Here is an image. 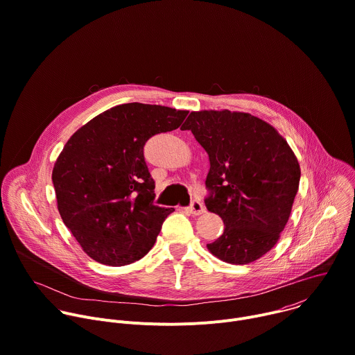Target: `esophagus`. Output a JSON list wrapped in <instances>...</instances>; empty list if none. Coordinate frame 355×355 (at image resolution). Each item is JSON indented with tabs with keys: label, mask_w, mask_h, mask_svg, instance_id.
Masks as SVG:
<instances>
[{
	"label": "esophagus",
	"mask_w": 355,
	"mask_h": 355,
	"mask_svg": "<svg viewBox=\"0 0 355 355\" xmlns=\"http://www.w3.org/2000/svg\"><path fill=\"white\" fill-rule=\"evenodd\" d=\"M188 210H189V213L193 214V216H199V214H202V213L206 211V210H205V206H203L199 200H193V202L191 203V206L188 207Z\"/></svg>",
	"instance_id": "esophagus-1"
}]
</instances>
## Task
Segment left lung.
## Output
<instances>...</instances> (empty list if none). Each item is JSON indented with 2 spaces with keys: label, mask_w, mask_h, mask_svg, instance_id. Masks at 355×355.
<instances>
[{
  "label": "left lung",
  "mask_w": 355,
  "mask_h": 355,
  "mask_svg": "<svg viewBox=\"0 0 355 355\" xmlns=\"http://www.w3.org/2000/svg\"><path fill=\"white\" fill-rule=\"evenodd\" d=\"M181 130H189L209 156L205 205L224 223L207 250L227 263L255 262L276 245L288 221L301 177L294 152L248 112L192 111Z\"/></svg>",
  "instance_id": "left-lung-1"
}]
</instances>
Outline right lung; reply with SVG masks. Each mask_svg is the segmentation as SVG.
<instances>
[{
	"mask_svg": "<svg viewBox=\"0 0 355 355\" xmlns=\"http://www.w3.org/2000/svg\"><path fill=\"white\" fill-rule=\"evenodd\" d=\"M188 111L156 104L115 105L79 128L53 168L64 224L96 262L124 266L155 245L174 211L153 203L155 181L144 146L156 134L177 130Z\"/></svg>",
	"mask_w": 355,
	"mask_h": 355,
	"instance_id": "add662e5",
	"label": "right lung"
}]
</instances>
